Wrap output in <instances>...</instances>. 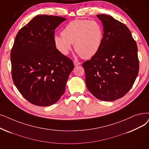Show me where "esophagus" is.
Here are the masks:
<instances>
[{
  "mask_svg": "<svg viewBox=\"0 0 149 149\" xmlns=\"http://www.w3.org/2000/svg\"><path fill=\"white\" fill-rule=\"evenodd\" d=\"M74 64L75 66H77L80 65V64H81V63H80V62L77 61H74Z\"/></svg>",
  "mask_w": 149,
  "mask_h": 149,
  "instance_id": "34e87169",
  "label": "esophagus"
}]
</instances>
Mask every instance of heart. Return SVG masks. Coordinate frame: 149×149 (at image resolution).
Returning <instances> with one entry per match:
<instances>
[{"mask_svg":"<svg viewBox=\"0 0 149 149\" xmlns=\"http://www.w3.org/2000/svg\"><path fill=\"white\" fill-rule=\"evenodd\" d=\"M104 32L100 22L88 19H75L68 23L62 35L54 37L55 46L60 52L67 55L72 49V44L80 56L89 59L99 51Z\"/></svg>","mask_w":149,"mask_h":149,"instance_id":"1","label":"heart"}]
</instances>
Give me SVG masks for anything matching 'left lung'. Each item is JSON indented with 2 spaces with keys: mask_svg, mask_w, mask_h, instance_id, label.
Here are the masks:
<instances>
[{
  "mask_svg": "<svg viewBox=\"0 0 149 149\" xmlns=\"http://www.w3.org/2000/svg\"><path fill=\"white\" fill-rule=\"evenodd\" d=\"M102 22V46L83 63L86 85L95 97L113 101L131 89L139 72L138 47L125 24L107 15H97Z\"/></svg>",
  "mask_w": 149,
  "mask_h": 149,
  "instance_id": "obj_1",
  "label": "left lung"
}]
</instances>
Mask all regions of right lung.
Listing matches in <instances>:
<instances>
[{
    "label": "right lung",
    "instance_id": "add662e5",
    "mask_svg": "<svg viewBox=\"0 0 149 149\" xmlns=\"http://www.w3.org/2000/svg\"><path fill=\"white\" fill-rule=\"evenodd\" d=\"M66 19L35 16L19 31L11 52L12 79L24 97L35 105H53L64 93L74 68L56 49L55 30Z\"/></svg>",
    "mask_w": 149,
    "mask_h": 149
}]
</instances>
